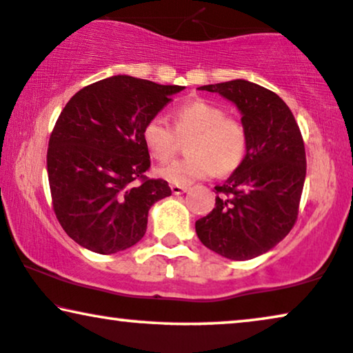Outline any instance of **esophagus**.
Here are the masks:
<instances>
[{
  "mask_svg": "<svg viewBox=\"0 0 353 353\" xmlns=\"http://www.w3.org/2000/svg\"><path fill=\"white\" fill-rule=\"evenodd\" d=\"M171 190H172L174 195H181V194H184V192H187V187H184V185H171Z\"/></svg>",
  "mask_w": 353,
  "mask_h": 353,
  "instance_id": "obj_1",
  "label": "esophagus"
}]
</instances>
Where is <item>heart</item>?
Masks as SVG:
<instances>
[{"label":"heart","instance_id":"heart-1","mask_svg":"<svg viewBox=\"0 0 353 353\" xmlns=\"http://www.w3.org/2000/svg\"><path fill=\"white\" fill-rule=\"evenodd\" d=\"M174 130L161 116L143 124L142 140L154 159L171 158L187 140L190 157L176 159L157 169V176L174 185H190L219 174H231L248 152V130L241 119L225 116L223 106L203 98H192L171 111Z\"/></svg>","mask_w":353,"mask_h":353}]
</instances>
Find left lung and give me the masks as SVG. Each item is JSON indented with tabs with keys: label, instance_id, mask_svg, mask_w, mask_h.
Returning <instances> with one entry per match:
<instances>
[{
	"label": "left lung",
	"instance_id": "obj_1",
	"mask_svg": "<svg viewBox=\"0 0 353 353\" xmlns=\"http://www.w3.org/2000/svg\"><path fill=\"white\" fill-rule=\"evenodd\" d=\"M236 103L248 130L243 163L216 185L213 211L195 223L210 250L229 260H252L290 232L299 216L307 158L292 111L274 92L248 81L203 85Z\"/></svg>",
	"mask_w": 353,
	"mask_h": 353
}]
</instances>
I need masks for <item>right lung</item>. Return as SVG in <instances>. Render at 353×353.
Returning <instances> with one entry per match:
<instances>
[{"label":"right lung","instance_id":"1","mask_svg":"<svg viewBox=\"0 0 353 353\" xmlns=\"http://www.w3.org/2000/svg\"><path fill=\"white\" fill-rule=\"evenodd\" d=\"M182 88L112 75L83 87L61 111L46 169L56 218L79 245L110 255L145 236L148 210L171 189L145 174L142 129Z\"/></svg>","mask_w":353,"mask_h":353}]
</instances>
